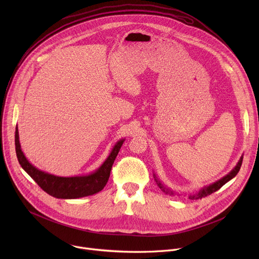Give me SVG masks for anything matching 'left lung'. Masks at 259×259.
<instances>
[{
  "instance_id": "8db88e82",
  "label": "left lung",
  "mask_w": 259,
  "mask_h": 259,
  "mask_svg": "<svg viewBox=\"0 0 259 259\" xmlns=\"http://www.w3.org/2000/svg\"><path fill=\"white\" fill-rule=\"evenodd\" d=\"M241 162H242V158H240V160L238 161V164L236 165V167H235L232 171H231L228 175H226L225 178H223V179L220 180L219 182H216V183H214V184H212V185H210V186H208V187H206V188L201 189L198 193H196V194H194V195H190V199H199V198H203V197H206V196H208V195H210V194L216 192L217 190H220L226 183H228L230 180H232V179L234 178V176L238 173V171H239V169H240V167H241ZM155 181H156L157 186L162 190V191L168 193V192H167V189L160 184V182H158L157 179H155Z\"/></svg>"
}]
</instances>
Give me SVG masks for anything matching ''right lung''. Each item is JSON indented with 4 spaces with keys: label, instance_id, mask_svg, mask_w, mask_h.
<instances>
[{
    "label": "right lung",
    "instance_id": "obj_1",
    "mask_svg": "<svg viewBox=\"0 0 259 259\" xmlns=\"http://www.w3.org/2000/svg\"><path fill=\"white\" fill-rule=\"evenodd\" d=\"M15 142L17 157L20 165L31 176V179L40 187V189H43L46 193L53 197L70 199L92 195L104 189L109 180V176H110L112 165L119 152L122 143H124V140L119 141L114 146L112 152L98 171L86 176H74V178H60V176L39 171L33 167L27 160L21 150L18 127L16 128Z\"/></svg>",
    "mask_w": 259,
    "mask_h": 259
}]
</instances>
